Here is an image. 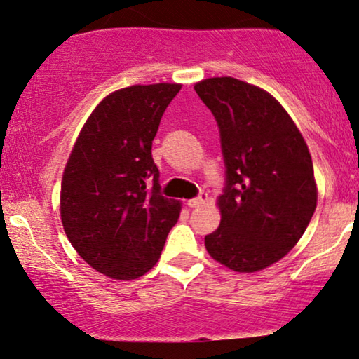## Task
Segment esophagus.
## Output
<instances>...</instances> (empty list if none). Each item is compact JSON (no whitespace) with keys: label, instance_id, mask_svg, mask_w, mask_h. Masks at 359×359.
Returning a JSON list of instances; mask_svg holds the SVG:
<instances>
[{"label":"esophagus","instance_id":"esophagus-1","mask_svg":"<svg viewBox=\"0 0 359 359\" xmlns=\"http://www.w3.org/2000/svg\"><path fill=\"white\" fill-rule=\"evenodd\" d=\"M208 202V195L207 194H200L198 197H195V198H190L189 202H187V205L190 208H197V207H202V205H205Z\"/></svg>","mask_w":359,"mask_h":359}]
</instances>
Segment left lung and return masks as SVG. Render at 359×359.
<instances>
[{
  "mask_svg": "<svg viewBox=\"0 0 359 359\" xmlns=\"http://www.w3.org/2000/svg\"><path fill=\"white\" fill-rule=\"evenodd\" d=\"M219 128L226 187L208 255L236 272L266 269L287 255L317 208L307 142L269 92L233 76L195 83Z\"/></svg>",
  "mask_w": 359,
  "mask_h": 359,
  "instance_id": "obj_1",
  "label": "left lung"
}]
</instances>
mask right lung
I'll return each mask as SVG.
<instances>
[{
	"instance_id": "add662e5",
	"label": "right lung",
	"mask_w": 359,
	"mask_h": 359,
	"mask_svg": "<svg viewBox=\"0 0 359 359\" xmlns=\"http://www.w3.org/2000/svg\"><path fill=\"white\" fill-rule=\"evenodd\" d=\"M180 83L133 85L109 93L79 133L60 184V219L95 271L119 280L159 261L182 203L162 197L151 147ZM152 178L147 193L145 180Z\"/></svg>"
}]
</instances>
